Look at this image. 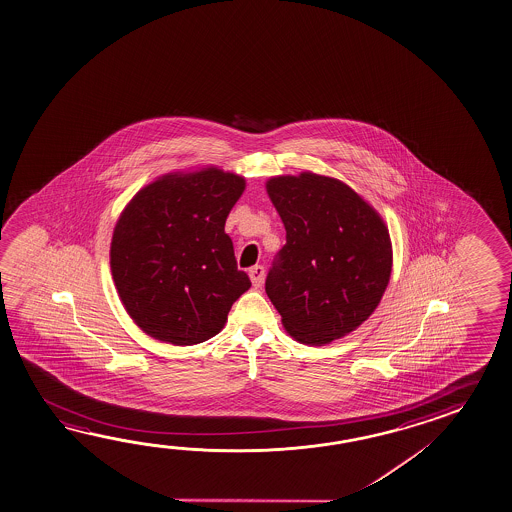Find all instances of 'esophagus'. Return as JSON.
I'll return each mask as SVG.
<instances>
[{
	"instance_id": "esophagus-1",
	"label": "esophagus",
	"mask_w": 512,
	"mask_h": 512,
	"mask_svg": "<svg viewBox=\"0 0 512 512\" xmlns=\"http://www.w3.org/2000/svg\"><path fill=\"white\" fill-rule=\"evenodd\" d=\"M250 279L253 288H261L264 282V268L262 266H253L250 270Z\"/></svg>"
}]
</instances>
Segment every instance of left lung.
<instances>
[{
	"label": "left lung",
	"mask_w": 512,
	"mask_h": 512,
	"mask_svg": "<svg viewBox=\"0 0 512 512\" xmlns=\"http://www.w3.org/2000/svg\"><path fill=\"white\" fill-rule=\"evenodd\" d=\"M266 190L286 228L266 277L282 326L309 346L348 335L377 309L391 277L386 224L348 184L326 175H279Z\"/></svg>",
	"instance_id": "obj_1"
}]
</instances>
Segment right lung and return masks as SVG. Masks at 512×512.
Listing matches in <instances>:
<instances>
[{
    "label": "right lung",
    "instance_id": "add662e5",
    "mask_svg": "<svg viewBox=\"0 0 512 512\" xmlns=\"http://www.w3.org/2000/svg\"><path fill=\"white\" fill-rule=\"evenodd\" d=\"M244 186L241 175L210 166L163 175L126 204L110 268L119 299L146 335L174 346L204 342L250 290L224 232Z\"/></svg>",
    "mask_w": 512,
    "mask_h": 512
}]
</instances>
